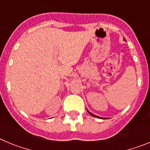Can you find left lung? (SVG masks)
Here are the masks:
<instances>
[{
	"label": "left lung",
	"instance_id": "left-lung-1",
	"mask_svg": "<svg viewBox=\"0 0 150 150\" xmlns=\"http://www.w3.org/2000/svg\"><path fill=\"white\" fill-rule=\"evenodd\" d=\"M124 40H125V39L124 38ZM87 111H88V113H89L90 115H91V116H94V117H96V118H101V117H99V116H96V115H95V114H93V113H91V112H89V111L88 110H87ZM102 119V118H101Z\"/></svg>",
	"mask_w": 150,
	"mask_h": 150
}]
</instances>
